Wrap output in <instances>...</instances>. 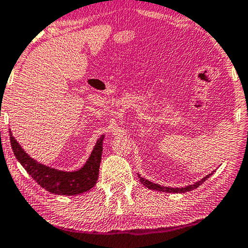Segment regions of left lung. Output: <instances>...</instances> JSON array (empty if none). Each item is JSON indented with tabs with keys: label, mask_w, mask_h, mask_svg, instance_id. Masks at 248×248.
I'll return each instance as SVG.
<instances>
[{
	"label": "left lung",
	"mask_w": 248,
	"mask_h": 248,
	"mask_svg": "<svg viewBox=\"0 0 248 248\" xmlns=\"http://www.w3.org/2000/svg\"><path fill=\"white\" fill-rule=\"evenodd\" d=\"M212 174H213V172H212V173H210V174H207L206 176H204L203 179L198 181V182H195L194 184H190V186H184V187H168V186H160V184L153 183V182H151V181L145 180L140 174H138V176H139V179H140V182L142 183L145 187L150 188V190H155V191H159V192H169V193H186V192H190L192 190H194V188L199 187L203 182H205V180L209 179Z\"/></svg>",
	"instance_id": "obj_1"
}]
</instances>
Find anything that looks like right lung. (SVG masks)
I'll return each mask as SVG.
<instances>
[{
	"label": "right lung",
	"instance_id": "right-lung-1",
	"mask_svg": "<svg viewBox=\"0 0 248 248\" xmlns=\"http://www.w3.org/2000/svg\"><path fill=\"white\" fill-rule=\"evenodd\" d=\"M104 138L105 136L103 135L97 140L92 155L86 161L84 167L77 171L66 172L44 166L31 158L15 140L10 130L11 145L18 162L43 188L57 195L81 194L95 186L99 174Z\"/></svg>",
	"mask_w": 248,
	"mask_h": 248
}]
</instances>
